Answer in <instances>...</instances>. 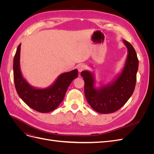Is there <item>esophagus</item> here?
I'll return each instance as SVG.
<instances>
[{"label":"esophagus","instance_id":"1","mask_svg":"<svg viewBox=\"0 0 154 154\" xmlns=\"http://www.w3.org/2000/svg\"><path fill=\"white\" fill-rule=\"evenodd\" d=\"M85 69V66L83 64H80L78 66V70L79 72H81L82 71H83Z\"/></svg>","mask_w":154,"mask_h":154}]
</instances>
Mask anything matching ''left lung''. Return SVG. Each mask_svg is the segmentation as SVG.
I'll use <instances>...</instances> for the list:
<instances>
[{"mask_svg":"<svg viewBox=\"0 0 154 154\" xmlns=\"http://www.w3.org/2000/svg\"><path fill=\"white\" fill-rule=\"evenodd\" d=\"M123 42L127 48V57L123 68L113 80L96 87L94 72L90 71L81 72L85 82L87 101L99 113L109 114L119 110L131 97L136 86L139 66L137 54L131 44L125 40Z\"/></svg>","mask_w":154,"mask_h":154,"instance_id":"1","label":"left lung"}]
</instances>
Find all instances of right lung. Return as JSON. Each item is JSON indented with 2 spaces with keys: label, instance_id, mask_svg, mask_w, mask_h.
Masks as SVG:
<instances>
[{
  "label": "right lung",
  "instance_id": "add662e5",
  "mask_svg": "<svg viewBox=\"0 0 154 154\" xmlns=\"http://www.w3.org/2000/svg\"><path fill=\"white\" fill-rule=\"evenodd\" d=\"M20 46H18L13 59V78L18 95L30 108L42 113L49 112L62 103L72 81L77 78L78 70L63 72L50 86L37 88L31 85L22 76L20 69Z\"/></svg>",
  "mask_w": 154,
  "mask_h": 154
}]
</instances>
